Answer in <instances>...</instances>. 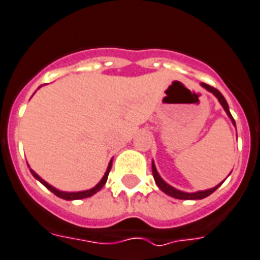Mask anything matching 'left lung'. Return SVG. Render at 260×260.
I'll return each instance as SVG.
<instances>
[{"label":"left lung","mask_w":260,"mask_h":260,"mask_svg":"<svg viewBox=\"0 0 260 260\" xmlns=\"http://www.w3.org/2000/svg\"><path fill=\"white\" fill-rule=\"evenodd\" d=\"M202 86H204L207 90H210L211 93H214L215 96H216V99L219 100V103L221 104V107L224 108V111L227 112V115L230 116V119L233 120V123L235 124V120L233 119V116H231V113H230V109H229V104H227V101H225V99L223 97V94L219 92L218 89H215L214 86L208 85V84H204V82H202ZM152 174H153V179H155L156 184H157V187H159L160 189L163 192H166L167 195L172 196V198H176V199H181V200H198V199H204V198H207V196H210L211 193L214 191H216V188H218L219 185H216V187H214V188L211 189H206V191H198V192H193V193H188V192H183V191H179V189L174 188V187H171L170 184H167L166 181L163 180V179L160 178V175L157 174V171H156V167L155 164L152 163Z\"/></svg>","instance_id":"1"}]
</instances>
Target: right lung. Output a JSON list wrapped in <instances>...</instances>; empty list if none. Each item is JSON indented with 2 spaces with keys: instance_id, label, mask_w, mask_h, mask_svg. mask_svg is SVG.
<instances>
[{
  "instance_id": "right-lung-1",
  "label": "right lung",
  "mask_w": 260,
  "mask_h": 260,
  "mask_svg": "<svg viewBox=\"0 0 260 260\" xmlns=\"http://www.w3.org/2000/svg\"><path fill=\"white\" fill-rule=\"evenodd\" d=\"M112 168V161L109 163L108 168H107V172H105V175L103 176V179H101V181L99 183V184L96 185V187H93L92 189H88V191H81V192H62V191H58V189H56L54 187H52V185H49L48 183H46L45 180H42L41 178H40L39 175L36 174V172H33V171L30 170L31 175L35 176L36 179L39 181H41L42 184L45 185L46 188L49 189V191H52L56 196H58V198H61V199H65V200H79V199H84V198H89V196L94 195L96 192L100 191L103 187H104V184L107 183V179H108V175H109V171H111Z\"/></svg>"
}]
</instances>
